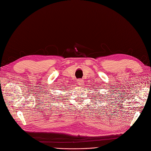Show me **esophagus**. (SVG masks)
Here are the masks:
<instances>
[{
    "instance_id": "1",
    "label": "esophagus",
    "mask_w": 151,
    "mask_h": 151,
    "mask_svg": "<svg viewBox=\"0 0 151 151\" xmlns=\"http://www.w3.org/2000/svg\"><path fill=\"white\" fill-rule=\"evenodd\" d=\"M77 84H78L79 86H82L84 85V81L83 79H78L77 80Z\"/></svg>"
}]
</instances>
